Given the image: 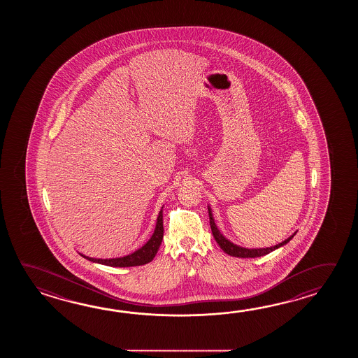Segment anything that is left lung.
<instances>
[{
    "label": "left lung",
    "instance_id": "1",
    "mask_svg": "<svg viewBox=\"0 0 358 358\" xmlns=\"http://www.w3.org/2000/svg\"><path fill=\"white\" fill-rule=\"evenodd\" d=\"M207 207H208L210 225H211V230H213L215 241L220 245V248L222 251L225 252V253H228L230 256H233V257H239V259H255V257L265 256L267 253H270V252L275 251V250L280 248L282 245H285L293 236H296V233H293V234H292L289 238H287L284 242L276 244V245H273V247H266V248H244V247L236 245V244L233 243V242H230L229 239H227L225 236L221 234V231L219 230V228H217V225L215 224V219H213L211 207H210V206H207Z\"/></svg>",
    "mask_w": 358,
    "mask_h": 358
}]
</instances>
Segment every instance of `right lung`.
I'll use <instances>...</instances> for the list:
<instances>
[{
  "label": "right lung",
  "mask_w": 358,
  "mask_h": 358,
  "mask_svg": "<svg viewBox=\"0 0 358 358\" xmlns=\"http://www.w3.org/2000/svg\"><path fill=\"white\" fill-rule=\"evenodd\" d=\"M162 208H164V206L161 207L160 213L157 216V221H156V227L153 230L152 236L147 241V243L143 244L141 248H138L137 251L131 252L129 255L122 256V257H115V259H94V257H88V256L82 255V253H79V255L83 256L84 259L91 261V262H96V264L111 267L141 266V265H145V264L151 262L153 257L156 256L157 251H159L162 238H164Z\"/></svg>",
  "instance_id": "1"
}]
</instances>
